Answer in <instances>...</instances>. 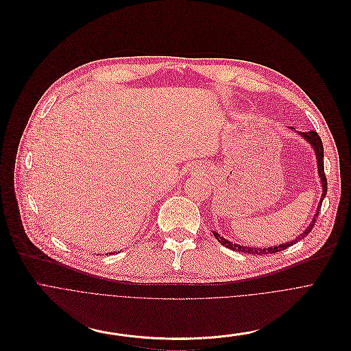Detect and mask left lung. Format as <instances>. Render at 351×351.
<instances>
[{
    "mask_svg": "<svg viewBox=\"0 0 351 351\" xmlns=\"http://www.w3.org/2000/svg\"><path fill=\"white\" fill-rule=\"evenodd\" d=\"M292 131L295 130L293 127H289ZM298 135L303 136V139H306V141L310 144V147L313 148L314 154H315V159H317V167H318V177H319V182H321V186H322V195H321V199H319V203H318V207H317V213L314 215L311 223L308 224V227L300 234L298 235L295 239L289 241V242H285V243H281V245H275V246H268V247H252V246H243V245H238V243H234L228 239H226L224 237H221L219 232H213L215 238L221 243L224 245L228 249H232V250H238V252H242V253H249V254H271V253H276V252H281V250H285L288 249L289 246L298 243L299 241H302L303 238H306L314 224H315V219L318 217V213H319V208H321V204H322V200L326 195V189H328V182H326V178H325V173H324V147H322V141L319 135L315 132V131H307V132H300V131H295Z\"/></svg>",
    "mask_w": 351,
    "mask_h": 351,
    "instance_id": "1",
    "label": "left lung"
}]
</instances>
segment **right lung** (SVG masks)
Listing matches in <instances>:
<instances>
[{"label": "right lung", "instance_id": "obj_1", "mask_svg": "<svg viewBox=\"0 0 351 351\" xmlns=\"http://www.w3.org/2000/svg\"><path fill=\"white\" fill-rule=\"evenodd\" d=\"M106 254H108V253H106ZM109 254H112V253H109Z\"/></svg>", "mask_w": 351, "mask_h": 351}]
</instances>
